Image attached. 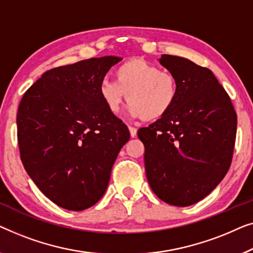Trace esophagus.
<instances>
[{
	"label": "esophagus",
	"instance_id": "esophagus-1",
	"mask_svg": "<svg viewBox=\"0 0 253 253\" xmlns=\"http://www.w3.org/2000/svg\"><path fill=\"white\" fill-rule=\"evenodd\" d=\"M128 129H129V133H130V136L131 137L136 136V134H137L136 128H134V127H131V126H128Z\"/></svg>",
	"mask_w": 253,
	"mask_h": 253
}]
</instances>
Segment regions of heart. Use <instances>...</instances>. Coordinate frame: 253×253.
I'll return each mask as SVG.
<instances>
[{
  "label": "heart",
  "mask_w": 253,
  "mask_h": 253,
  "mask_svg": "<svg viewBox=\"0 0 253 253\" xmlns=\"http://www.w3.org/2000/svg\"><path fill=\"white\" fill-rule=\"evenodd\" d=\"M98 91L111 113L119 111L127 94L129 115L145 122H155L172 110L179 95V84L170 71L135 58L117 67L115 80H102Z\"/></svg>",
  "instance_id": "1"
}]
</instances>
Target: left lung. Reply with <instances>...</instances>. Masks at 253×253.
I'll return each instance as SVG.
<instances>
[{"label":"left lung","instance_id":"8db88e82","mask_svg":"<svg viewBox=\"0 0 253 253\" xmlns=\"http://www.w3.org/2000/svg\"><path fill=\"white\" fill-rule=\"evenodd\" d=\"M176 77L179 95L172 110L137 136L144 144L145 174L163 202L189 206L211 193L228 172L237 116L229 95L211 70L187 58L162 55Z\"/></svg>","mask_w":253,"mask_h":253}]
</instances>
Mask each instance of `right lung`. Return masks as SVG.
<instances>
[{"instance_id":"obj_1","label":"right lung","mask_w":253,"mask_h":253,"mask_svg":"<svg viewBox=\"0 0 253 253\" xmlns=\"http://www.w3.org/2000/svg\"><path fill=\"white\" fill-rule=\"evenodd\" d=\"M120 60L105 56L49 70L19 103L21 162L39 189L63 209L83 211L102 198L113 163L130 137L98 91Z\"/></svg>"}]
</instances>
